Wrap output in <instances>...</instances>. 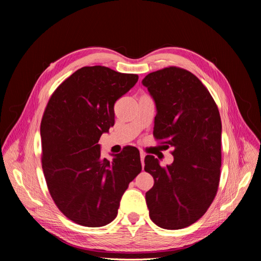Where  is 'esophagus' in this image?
Here are the masks:
<instances>
[{
  "label": "esophagus",
  "mask_w": 261,
  "mask_h": 261,
  "mask_svg": "<svg viewBox=\"0 0 261 261\" xmlns=\"http://www.w3.org/2000/svg\"><path fill=\"white\" fill-rule=\"evenodd\" d=\"M145 156H146V154H145L144 152H141V151H140V161H141V164H143V167H144V160H145Z\"/></svg>",
  "instance_id": "esophagus-1"
}]
</instances>
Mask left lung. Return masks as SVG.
<instances>
[{
  "label": "left lung",
  "instance_id": "8db88e82",
  "mask_svg": "<svg viewBox=\"0 0 261 261\" xmlns=\"http://www.w3.org/2000/svg\"><path fill=\"white\" fill-rule=\"evenodd\" d=\"M143 85L155 102L153 136L173 148L174 161L161 167L146 155L154 184L146 193L149 217L178 230L198 221L217 195L221 169V117L209 90L188 70L170 66L148 74Z\"/></svg>",
  "mask_w": 261,
  "mask_h": 261
}]
</instances>
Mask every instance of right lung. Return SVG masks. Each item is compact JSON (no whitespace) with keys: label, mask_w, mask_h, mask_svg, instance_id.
<instances>
[{"label":"right lung","mask_w":261,"mask_h":261,"mask_svg":"<svg viewBox=\"0 0 261 261\" xmlns=\"http://www.w3.org/2000/svg\"><path fill=\"white\" fill-rule=\"evenodd\" d=\"M138 81L106 66H85L63 82L40 125L42 170L53 201L73 222L109 224L128 184L141 171L139 150L126 146L112 161L99 139L114 125V103Z\"/></svg>","instance_id":"right-lung-1"}]
</instances>
